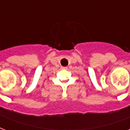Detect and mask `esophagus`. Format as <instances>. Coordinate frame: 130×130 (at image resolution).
Returning a JSON list of instances; mask_svg holds the SVG:
<instances>
[{"label":"esophagus","mask_w":130,"mask_h":130,"mask_svg":"<svg viewBox=\"0 0 130 130\" xmlns=\"http://www.w3.org/2000/svg\"><path fill=\"white\" fill-rule=\"evenodd\" d=\"M61 69H67V67H61Z\"/></svg>","instance_id":"obj_1"}]
</instances>
